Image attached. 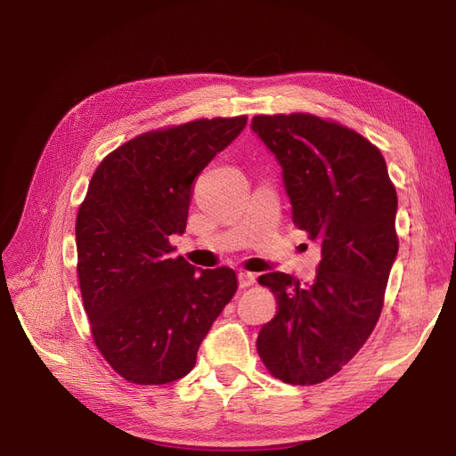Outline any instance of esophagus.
Segmentation results:
<instances>
[{
    "instance_id": "esophagus-1",
    "label": "esophagus",
    "mask_w": 456,
    "mask_h": 456,
    "mask_svg": "<svg viewBox=\"0 0 456 456\" xmlns=\"http://www.w3.org/2000/svg\"><path fill=\"white\" fill-rule=\"evenodd\" d=\"M255 281H256V275L255 273H251V272H240V287L241 289L251 287Z\"/></svg>"
}]
</instances>
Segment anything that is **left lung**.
Segmentation results:
<instances>
[{"label":"left lung","instance_id":"1","mask_svg":"<svg viewBox=\"0 0 456 456\" xmlns=\"http://www.w3.org/2000/svg\"><path fill=\"white\" fill-rule=\"evenodd\" d=\"M251 129L278 159L295 224L322 247L305 285L270 272L278 297L256 350L275 379L320 384L346 365L375 329L397 256V194L377 146L310 114L255 116Z\"/></svg>","mask_w":456,"mask_h":456}]
</instances>
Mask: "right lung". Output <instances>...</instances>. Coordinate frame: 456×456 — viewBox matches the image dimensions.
<instances>
[{"mask_svg": "<svg viewBox=\"0 0 456 456\" xmlns=\"http://www.w3.org/2000/svg\"><path fill=\"white\" fill-rule=\"evenodd\" d=\"M245 123L215 118L144 133L91 178L76 220L81 298L96 348L129 382L186 377L238 291L236 272L175 258L169 236L184 233L191 184Z\"/></svg>", "mask_w": 456, "mask_h": 456, "instance_id": "add662e5", "label": "right lung"}]
</instances>
